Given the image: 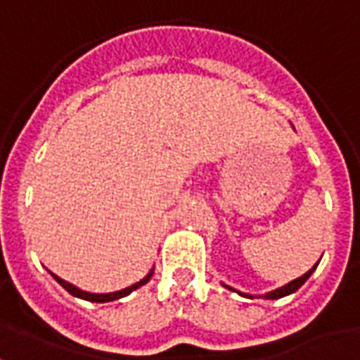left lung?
I'll return each mask as SVG.
<instances>
[{
  "label": "left lung",
  "mask_w": 360,
  "mask_h": 360,
  "mask_svg": "<svg viewBox=\"0 0 360 360\" xmlns=\"http://www.w3.org/2000/svg\"><path fill=\"white\" fill-rule=\"evenodd\" d=\"M316 266H314V268H310L307 274H302L301 278H297V279H293V281H289L287 285L279 287V289H276V291H270V293H266L264 297H266V299H281V297H285V295L295 293V291H297V289H299V287H301L302 283H304V281L310 278V274L316 270Z\"/></svg>",
  "instance_id": "1"
}]
</instances>
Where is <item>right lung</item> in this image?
<instances>
[{"instance_id": "obj_1", "label": "right lung", "mask_w": 360, "mask_h": 360, "mask_svg": "<svg viewBox=\"0 0 360 360\" xmlns=\"http://www.w3.org/2000/svg\"><path fill=\"white\" fill-rule=\"evenodd\" d=\"M152 274H154V270H150L148 276H146V278H142L141 281H136L134 285L125 287V289L115 291V293H89V291H82V289H79V287H75L73 283H69V281H65V279L58 278L56 274H51V276H53V279L58 281L59 285L63 287V289H67V291L73 295V297H79V299H84V301H92V302H110V301H115V299H121V297H125V295H129L131 291H134V289H139V287L144 285V283H148V279L152 278Z\"/></svg>"}]
</instances>
